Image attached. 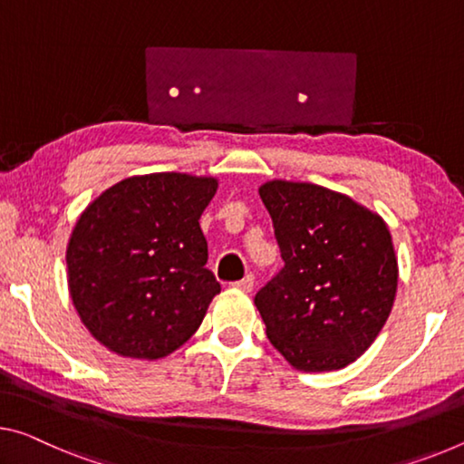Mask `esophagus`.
Returning a JSON list of instances; mask_svg holds the SVG:
<instances>
[{
	"label": "esophagus",
	"instance_id": "esophagus-1",
	"mask_svg": "<svg viewBox=\"0 0 464 464\" xmlns=\"http://www.w3.org/2000/svg\"><path fill=\"white\" fill-rule=\"evenodd\" d=\"M232 286H234V288H238V290H242V292H251V290H253V286H255V276H253V274H246L245 277H242V280L234 282Z\"/></svg>",
	"mask_w": 464,
	"mask_h": 464
}]
</instances>
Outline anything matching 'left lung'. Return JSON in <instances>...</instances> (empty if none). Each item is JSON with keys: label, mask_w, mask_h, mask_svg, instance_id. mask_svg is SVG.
<instances>
[{"label": "left lung", "mask_w": 464, "mask_h": 464, "mask_svg": "<svg viewBox=\"0 0 464 464\" xmlns=\"http://www.w3.org/2000/svg\"><path fill=\"white\" fill-rule=\"evenodd\" d=\"M259 195L284 259L255 295L269 342L301 372L346 367L394 304L398 263L386 222L309 182L272 180Z\"/></svg>", "instance_id": "left-lung-1"}]
</instances>
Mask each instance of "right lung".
Listing matches in <instances>:
<instances>
[{
	"label": "right lung",
	"instance_id": "right-lung-1",
	"mask_svg": "<svg viewBox=\"0 0 464 464\" xmlns=\"http://www.w3.org/2000/svg\"><path fill=\"white\" fill-rule=\"evenodd\" d=\"M216 188V178L132 176L78 218L66 253L70 296L105 348L161 359L198 330L222 290L205 267L198 226Z\"/></svg>",
	"mask_w": 464,
	"mask_h": 464
}]
</instances>
